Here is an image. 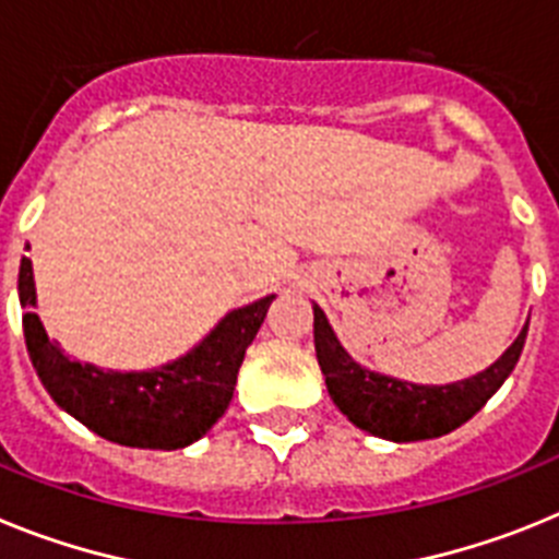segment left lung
<instances>
[{
	"label": "left lung",
	"mask_w": 559,
	"mask_h": 559,
	"mask_svg": "<svg viewBox=\"0 0 559 559\" xmlns=\"http://www.w3.org/2000/svg\"><path fill=\"white\" fill-rule=\"evenodd\" d=\"M312 312L314 352L320 371L326 377L329 396L352 425L388 441L439 439L473 419L487 405L489 396L507 382L528 332L526 320L512 346L475 377L450 385H416L380 371H368L340 346L337 334L318 304H312Z\"/></svg>",
	"instance_id": "obj_1"
}]
</instances>
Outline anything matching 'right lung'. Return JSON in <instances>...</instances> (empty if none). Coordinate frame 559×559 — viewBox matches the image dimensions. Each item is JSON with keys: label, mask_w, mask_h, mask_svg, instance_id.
<instances>
[{"label": "right lung", "mask_w": 559, "mask_h": 559, "mask_svg": "<svg viewBox=\"0 0 559 559\" xmlns=\"http://www.w3.org/2000/svg\"><path fill=\"white\" fill-rule=\"evenodd\" d=\"M19 300L31 362L61 411L123 448L182 450L202 439L230 405L247 346L275 295L227 312L191 352L152 371H104L70 360L33 312L31 259L19 266Z\"/></svg>", "instance_id": "1"}]
</instances>
